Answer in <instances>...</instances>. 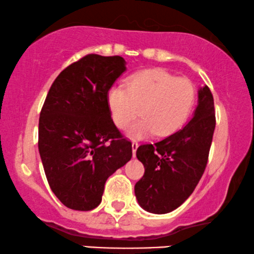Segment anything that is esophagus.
<instances>
[{"label":"esophagus","instance_id":"esophagus-1","mask_svg":"<svg viewBox=\"0 0 254 254\" xmlns=\"http://www.w3.org/2000/svg\"><path fill=\"white\" fill-rule=\"evenodd\" d=\"M137 147H138V143L137 142H132V155L133 157H136V151H137Z\"/></svg>","mask_w":254,"mask_h":254}]
</instances>
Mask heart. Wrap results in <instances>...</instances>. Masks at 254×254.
<instances>
[{
    "mask_svg": "<svg viewBox=\"0 0 254 254\" xmlns=\"http://www.w3.org/2000/svg\"><path fill=\"white\" fill-rule=\"evenodd\" d=\"M194 101L195 89L189 79L162 69L138 72L130 77L127 89L115 85L108 91L109 109L118 127H129L139 112L143 115L127 131L136 139L176 132L188 121Z\"/></svg>",
    "mask_w": 254,
    "mask_h": 254,
    "instance_id": "obj_1",
    "label": "heart"
}]
</instances>
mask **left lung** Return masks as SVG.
Listing matches in <instances>:
<instances>
[{"label": "left lung", "mask_w": 254, "mask_h": 254, "mask_svg": "<svg viewBox=\"0 0 254 254\" xmlns=\"http://www.w3.org/2000/svg\"><path fill=\"white\" fill-rule=\"evenodd\" d=\"M214 127L213 96L205 85L198 90L193 117L183 129L138 147L136 156L145 172L134 185V194L144 210L169 213L190 197L206 168Z\"/></svg>", "instance_id": "1"}]
</instances>
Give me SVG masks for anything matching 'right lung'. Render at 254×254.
Here are the masks:
<instances>
[{"mask_svg":"<svg viewBox=\"0 0 254 254\" xmlns=\"http://www.w3.org/2000/svg\"><path fill=\"white\" fill-rule=\"evenodd\" d=\"M125 70L123 57L90 54L56 77L44 101L38 151L50 189L71 210L97 207L107 179L132 157L108 105Z\"/></svg>","mask_w":254,"mask_h":254,"instance_id":"right-lung-1","label":"right lung"}]
</instances>
